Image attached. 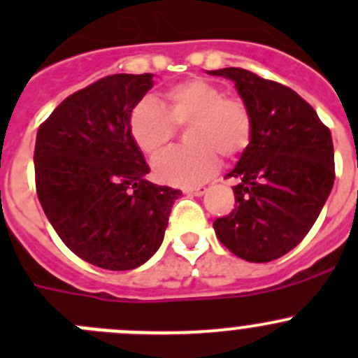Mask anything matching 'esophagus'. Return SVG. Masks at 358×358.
<instances>
[{"instance_id": "esophagus-1", "label": "esophagus", "mask_w": 358, "mask_h": 358, "mask_svg": "<svg viewBox=\"0 0 358 358\" xmlns=\"http://www.w3.org/2000/svg\"><path fill=\"white\" fill-rule=\"evenodd\" d=\"M206 187H196V189H187L185 190V194H189V196H197V197H201V196H204L206 194Z\"/></svg>"}]
</instances>
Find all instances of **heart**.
<instances>
[{"mask_svg":"<svg viewBox=\"0 0 358 358\" xmlns=\"http://www.w3.org/2000/svg\"><path fill=\"white\" fill-rule=\"evenodd\" d=\"M166 106L150 96L129 114V133L147 157H157L176 128L187 129L190 149H175L154 162V176L173 187H194L218 169L220 157L236 159L252 138V115L244 100L225 96L220 86L194 78L169 86Z\"/></svg>","mask_w":358,"mask_h":358,"instance_id":"heart-1","label":"heart"}]
</instances>
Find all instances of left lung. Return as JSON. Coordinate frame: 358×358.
Masks as SVG:
<instances>
[{
	"label": "left lung",
	"mask_w": 358,
	"mask_h": 358,
	"mask_svg": "<svg viewBox=\"0 0 358 358\" xmlns=\"http://www.w3.org/2000/svg\"><path fill=\"white\" fill-rule=\"evenodd\" d=\"M236 85L252 115V138L227 176L236 209L215 220L216 237L252 263L280 258L319 218L334 183L331 131L317 112L280 83L239 67L208 71Z\"/></svg>",
	"instance_id": "left-lung-1"
}]
</instances>
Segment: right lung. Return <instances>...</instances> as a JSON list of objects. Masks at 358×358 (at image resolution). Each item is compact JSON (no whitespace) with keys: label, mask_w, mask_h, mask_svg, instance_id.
<instances>
[{"label":"right lung","mask_w":358,"mask_h":358,"mask_svg":"<svg viewBox=\"0 0 358 358\" xmlns=\"http://www.w3.org/2000/svg\"><path fill=\"white\" fill-rule=\"evenodd\" d=\"M154 74H112L67 96L39 126L36 192L74 255L106 270L143 265L161 246L180 190L145 178L129 114Z\"/></svg>","instance_id":"add662e5"}]
</instances>
